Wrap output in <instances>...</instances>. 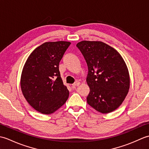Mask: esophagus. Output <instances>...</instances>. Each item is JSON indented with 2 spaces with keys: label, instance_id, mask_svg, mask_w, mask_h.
Returning <instances> with one entry per match:
<instances>
[{
  "label": "esophagus",
  "instance_id": "34e87169",
  "mask_svg": "<svg viewBox=\"0 0 149 149\" xmlns=\"http://www.w3.org/2000/svg\"><path fill=\"white\" fill-rule=\"evenodd\" d=\"M79 84H80V82H79V81H75V83L72 84V86H79Z\"/></svg>",
  "mask_w": 149,
  "mask_h": 149
}]
</instances>
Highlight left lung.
I'll use <instances>...</instances> for the list:
<instances>
[{
  "instance_id": "obj_1",
  "label": "left lung",
  "mask_w": 149,
  "mask_h": 149,
  "mask_svg": "<svg viewBox=\"0 0 149 149\" xmlns=\"http://www.w3.org/2000/svg\"><path fill=\"white\" fill-rule=\"evenodd\" d=\"M76 46L88 68V104L100 113L113 111L124 100L130 86L128 69L122 57L102 42L82 41Z\"/></svg>"
}]
</instances>
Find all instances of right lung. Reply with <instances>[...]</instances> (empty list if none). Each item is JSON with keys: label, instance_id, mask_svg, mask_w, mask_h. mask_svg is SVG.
I'll return each mask as SVG.
<instances>
[{"label": "right lung", "instance_id": "right-lung-1", "mask_svg": "<svg viewBox=\"0 0 149 149\" xmlns=\"http://www.w3.org/2000/svg\"><path fill=\"white\" fill-rule=\"evenodd\" d=\"M71 43L46 42L31 54L22 73L20 86L27 102L37 111L53 113L67 100L69 91L63 84L59 63Z\"/></svg>", "mask_w": 149, "mask_h": 149}]
</instances>
